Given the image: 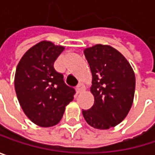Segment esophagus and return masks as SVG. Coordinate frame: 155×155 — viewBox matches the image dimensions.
<instances>
[{
    "label": "esophagus",
    "instance_id": "34e87169",
    "mask_svg": "<svg viewBox=\"0 0 155 155\" xmlns=\"http://www.w3.org/2000/svg\"><path fill=\"white\" fill-rule=\"evenodd\" d=\"M84 90V86L81 84V83H80V84H78L77 87H76V91H77V93H80V92H81L82 91Z\"/></svg>",
    "mask_w": 155,
    "mask_h": 155
}]
</instances>
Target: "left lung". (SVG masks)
<instances>
[{"mask_svg":"<svg viewBox=\"0 0 155 155\" xmlns=\"http://www.w3.org/2000/svg\"><path fill=\"white\" fill-rule=\"evenodd\" d=\"M92 74L94 104L82 109L86 122L98 129L119 124L132 107L136 77L127 60L115 48L96 45L84 50Z\"/></svg>","mask_w":155,"mask_h":155,"instance_id":"1","label":"left lung"}]
</instances>
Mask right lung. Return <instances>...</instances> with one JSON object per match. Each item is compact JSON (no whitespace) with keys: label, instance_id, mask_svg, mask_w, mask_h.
Masks as SVG:
<instances>
[{"label":"right lung","instance_id":"obj_1","mask_svg":"<svg viewBox=\"0 0 155 155\" xmlns=\"http://www.w3.org/2000/svg\"><path fill=\"white\" fill-rule=\"evenodd\" d=\"M64 47L42 41L28 49L15 74V91L27 117L38 126L49 127L59 123L75 90L65 84L54 63Z\"/></svg>","mask_w":155,"mask_h":155}]
</instances>
